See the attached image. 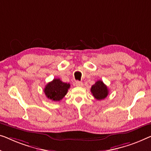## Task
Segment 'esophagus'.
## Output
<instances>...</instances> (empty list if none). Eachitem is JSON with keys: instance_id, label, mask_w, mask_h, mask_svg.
Returning a JSON list of instances; mask_svg holds the SVG:
<instances>
[{"instance_id": "34e87169", "label": "esophagus", "mask_w": 151, "mask_h": 151, "mask_svg": "<svg viewBox=\"0 0 151 151\" xmlns=\"http://www.w3.org/2000/svg\"><path fill=\"white\" fill-rule=\"evenodd\" d=\"M75 85L77 87H83V83L81 81H76L75 82Z\"/></svg>"}]
</instances>
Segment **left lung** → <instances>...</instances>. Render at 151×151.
Segmentation results:
<instances>
[{
    "label": "left lung",
    "mask_w": 151,
    "mask_h": 151,
    "mask_svg": "<svg viewBox=\"0 0 151 151\" xmlns=\"http://www.w3.org/2000/svg\"><path fill=\"white\" fill-rule=\"evenodd\" d=\"M92 95L96 100H101L107 97L109 94V89L102 81H98L91 88Z\"/></svg>",
    "instance_id": "obj_1"
}]
</instances>
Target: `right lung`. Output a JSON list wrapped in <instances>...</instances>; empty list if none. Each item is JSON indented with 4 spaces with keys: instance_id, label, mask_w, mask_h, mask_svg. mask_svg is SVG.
Listing matches in <instances>:
<instances>
[{
    "instance_id": "add662e5",
    "label": "right lung",
    "mask_w": 151,
    "mask_h": 151,
    "mask_svg": "<svg viewBox=\"0 0 151 151\" xmlns=\"http://www.w3.org/2000/svg\"><path fill=\"white\" fill-rule=\"evenodd\" d=\"M70 87V85L69 83L62 82L60 78H54L52 81L46 85L44 92L47 98L57 102L61 100L66 95Z\"/></svg>"
}]
</instances>
